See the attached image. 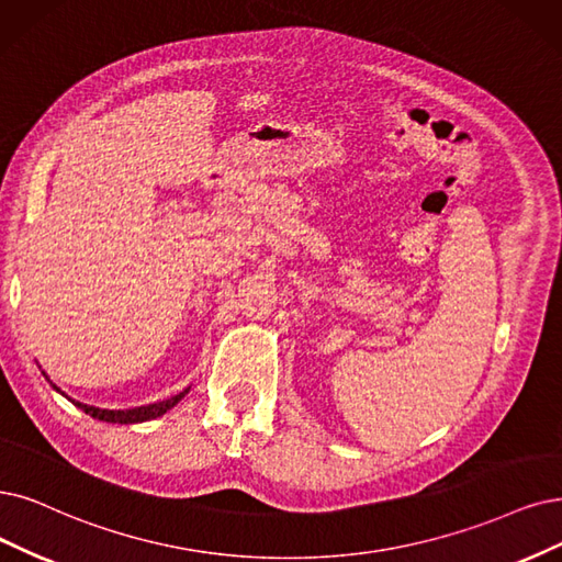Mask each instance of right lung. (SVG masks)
I'll return each mask as SVG.
<instances>
[{
  "instance_id": "1",
  "label": "right lung",
  "mask_w": 562,
  "mask_h": 562,
  "mask_svg": "<svg viewBox=\"0 0 562 562\" xmlns=\"http://www.w3.org/2000/svg\"><path fill=\"white\" fill-rule=\"evenodd\" d=\"M46 375V372H44ZM46 380H48V375H46ZM50 382V380H48ZM53 384V382H50ZM53 389L57 391V393H61L55 384H53ZM190 391V386H187L184 391H180L178 396H173V398H166V401H159V403H153V405H140V407H132V409H101V407H94V405H86V403H78V401H71L67 393H61V396H67L76 407H80L82 412L86 414H90L92 419H99V422H106V424H140V422H150V419H157V417H161V414H166L169 412L171 407H176L182 398H184V393Z\"/></svg>"
}]
</instances>
